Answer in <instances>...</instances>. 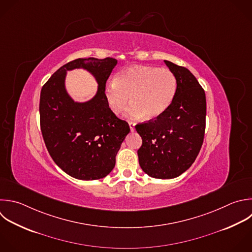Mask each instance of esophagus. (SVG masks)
<instances>
[{
    "label": "esophagus",
    "mask_w": 252,
    "mask_h": 252,
    "mask_svg": "<svg viewBox=\"0 0 252 252\" xmlns=\"http://www.w3.org/2000/svg\"><path fill=\"white\" fill-rule=\"evenodd\" d=\"M135 125H136V124H135L134 122H132V121L129 122V127H130V130H131L132 132L135 130Z\"/></svg>",
    "instance_id": "obj_1"
}]
</instances>
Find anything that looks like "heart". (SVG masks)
I'll list each match as a JSON object with an SVG mask.
<instances>
[{
	"label": "heart",
	"mask_w": 252,
	"mask_h": 252,
	"mask_svg": "<svg viewBox=\"0 0 252 252\" xmlns=\"http://www.w3.org/2000/svg\"><path fill=\"white\" fill-rule=\"evenodd\" d=\"M177 91V79L168 69L134 66L118 73L104 88L109 109L119 114L128 104L130 118L145 116L152 120L162 115L171 105Z\"/></svg>",
	"instance_id": "obj_1"
}]
</instances>
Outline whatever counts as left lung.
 I'll return each mask as SVG.
<instances>
[{
	"mask_svg": "<svg viewBox=\"0 0 252 252\" xmlns=\"http://www.w3.org/2000/svg\"><path fill=\"white\" fill-rule=\"evenodd\" d=\"M177 79L176 95L159 117L136 125L143 144L138 150L141 168L154 178L171 179L186 171L196 159L204 140L206 95L186 68L164 60Z\"/></svg>",
	"mask_w": 252,
	"mask_h": 252,
	"instance_id": "8db88e82",
	"label": "left lung"
}]
</instances>
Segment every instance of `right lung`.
Wrapping results in <instances>:
<instances>
[{
	"instance_id": "right-lung-1",
	"label": "right lung",
	"mask_w": 252,
	"mask_h": 252,
	"mask_svg": "<svg viewBox=\"0 0 252 252\" xmlns=\"http://www.w3.org/2000/svg\"><path fill=\"white\" fill-rule=\"evenodd\" d=\"M117 60L79 58L58 69L40 93V127L55 163L81 180L105 177L115 166L116 155L130 132L126 121L109 109L104 88ZM84 68L98 83V91L84 103L75 102L65 89L68 70Z\"/></svg>"
}]
</instances>
